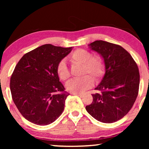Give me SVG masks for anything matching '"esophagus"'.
Returning <instances> with one entry per match:
<instances>
[{
	"mask_svg": "<svg viewBox=\"0 0 149 149\" xmlns=\"http://www.w3.org/2000/svg\"><path fill=\"white\" fill-rule=\"evenodd\" d=\"M73 95H77V96H79V97H82L83 96H84V95H83V94H81V93H73Z\"/></svg>",
	"mask_w": 149,
	"mask_h": 149,
	"instance_id": "34e87169",
	"label": "esophagus"
}]
</instances>
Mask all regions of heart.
I'll list each match as a JSON object with an SVG mask.
<instances>
[{
	"mask_svg": "<svg viewBox=\"0 0 149 149\" xmlns=\"http://www.w3.org/2000/svg\"><path fill=\"white\" fill-rule=\"evenodd\" d=\"M68 59L73 64L81 65V75L82 77L72 79L66 84L68 91L72 93H82L90 89L94 84V79L99 81L106 72L104 60L99 54L93 55L89 50L77 49L69 55ZM56 73L62 81H66L70 77V72L64 61L56 65Z\"/></svg>",
	"mask_w": 149,
	"mask_h": 149,
	"instance_id": "heart-1",
	"label": "heart"
}]
</instances>
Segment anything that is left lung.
<instances>
[{
    "label": "left lung",
    "instance_id": "left-lung-1",
    "mask_svg": "<svg viewBox=\"0 0 149 149\" xmlns=\"http://www.w3.org/2000/svg\"><path fill=\"white\" fill-rule=\"evenodd\" d=\"M104 58L106 72L95 88L93 100L86 106L89 114L99 122L113 123L129 112L137 99L140 75L137 64L122 47L104 41L89 45Z\"/></svg>",
    "mask_w": 149,
    "mask_h": 149
}]
</instances>
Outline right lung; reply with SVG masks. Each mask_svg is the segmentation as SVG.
I'll use <instances>...</instances> for the list:
<instances>
[{
    "label": "right lung",
    "mask_w": 149,
    "mask_h": 149,
    "mask_svg": "<svg viewBox=\"0 0 149 149\" xmlns=\"http://www.w3.org/2000/svg\"><path fill=\"white\" fill-rule=\"evenodd\" d=\"M72 49L46 44L25 54L17 62L10 77L12 97L30 122L49 125L63 112L69 94L59 81L56 68Z\"/></svg>",
    "instance_id": "add662e5"
}]
</instances>
